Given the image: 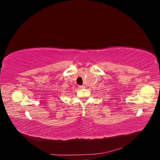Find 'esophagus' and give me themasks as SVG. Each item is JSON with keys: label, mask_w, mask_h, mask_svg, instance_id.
Wrapping results in <instances>:
<instances>
[{"label": "esophagus", "mask_w": 160, "mask_h": 160, "mask_svg": "<svg viewBox=\"0 0 160 160\" xmlns=\"http://www.w3.org/2000/svg\"><path fill=\"white\" fill-rule=\"evenodd\" d=\"M79 88L80 89H84V88H85V85H80V86H79Z\"/></svg>", "instance_id": "esophagus-1"}]
</instances>
